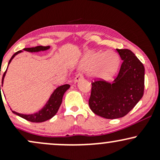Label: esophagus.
Returning a JSON list of instances; mask_svg holds the SVG:
<instances>
[{"label": "esophagus", "mask_w": 160, "mask_h": 160, "mask_svg": "<svg viewBox=\"0 0 160 160\" xmlns=\"http://www.w3.org/2000/svg\"><path fill=\"white\" fill-rule=\"evenodd\" d=\"M82 79H83V76H82L81 74H78V75H76V77L74 78V81L75 82H77L80 81V80H82Z\"/></svg>", "instance_id": "obj_1"}]
</instances>
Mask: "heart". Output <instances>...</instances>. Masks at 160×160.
Listing matches in <instances>:
<instances>
[{
    "instance_id": "obj_1",
    "label": "heart",
    "mask_w": 160,
    "mask_h": 160,
    "mask_svg": "<svg viewBox=\"0 0 160 160\" xmlns=\"http://www.w3.org/2000/svg\"><path fill=\"white\" fill-rule=\"evenodd\" d=\"M119 64V56L112 51L89 52L81 58L79 68L91 71L92 75L95 78L108 80L115 74Z\"/></svg>"
}]
</instances>
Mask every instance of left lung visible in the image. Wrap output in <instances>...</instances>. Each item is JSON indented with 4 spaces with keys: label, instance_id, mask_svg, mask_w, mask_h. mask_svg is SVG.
I'll list each match as a JSON object with an SVG mask.
<instances>
[{
    "label": "left lung",
    "instance_id": "8db88e82",
    "mask_svg": "<svg viewBox=\"0 0 160 160\" xmlns=\"http://www.w3.org/2000/svg\"><path fill=\"white\" fill-rule=\"evenodd\" d=\"M122 60L118 76L113 82H92L89 105L96 115L106 119L124 117L144 95V67L128 49H117Z\"/></svg>",
    "mask_w": 160,
    "mask_h": 160
}]
</instances>
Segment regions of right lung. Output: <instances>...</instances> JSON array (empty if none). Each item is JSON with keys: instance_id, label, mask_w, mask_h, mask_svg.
<instances>
[{"instance_id": "obj_1", "label": "right lung", "mask_w": 160, "mask_h": 160, "mask_svg": "<svg viewBox=\"0 0 160 160\" xmlns=\"http://www.w3.org/2000/svg\"><path fill=\"white\" fill-rule=\"evenodd\" d=\"M50 48V47H43V46H38L35 47H32V48H24V51H27L29 52H41V51H46L47 49ZM23 50L18 51L17 52H16L15 54H13V56L11 57V58L9 61L8 65H10L11 61L12 60V58L15 57L16 55H18L19 53H21L23 52ZM8 68V66H7ZM7 71V68L6 71L4 72V74L3 75L2 78V86H3V79H4L5 75H6V72ZM70 88L69 84H65V85L59 86L53 91L52 95L49 97V100L47 101V102L46 104L42 108V109H40L39 111L36 112V113H31V114H24V113H19L18 112H16L12 111L11 109V111L13 113H15L16 115L19 116L22 118L25 119L28 121H30L32 122H44L51 119L52 117H54L56 114V113L58 112V109H59L60 105H61L62 102V98H63V95L65 94V92ZM0 90H1V85H0Z\"/></svg>"}]
</instances>
